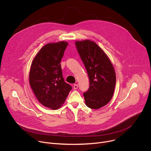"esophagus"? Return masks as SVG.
Instances as JSON below:
<instances>
[{"label": "esophagus", "instance_id": "esophagus-1", "mask_svg": "<svg viewBox=\"0 0 151 151\" xmlns=\"http://www.w3.org/2000/svg\"><path fill=\"white\" fill-rule=\"evenodd\" d=\"M78 84H75L73 85V89L74 90H76V89H78Z\"/></svg>", "mask_w": 151, "mask_h": 151}]
</instances>
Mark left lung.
Masks as SVG:
<instances>
[{"mask_svg": "<svg viewBox=\"0 0 151 151\" xmlns=\"http://www.w3.org/2000/svg\"><path fill=\"white\" fill-rule=\"evenodd\" d=\"M75 45L90 80V88L83 94L85 104L91 109H100L114 95L116 74L113 64L94 41H76Z\"/></svg>", "mask_w": 151, "mask_h": 151, "instance_id": "obj_1", "label": "left lung"}]
</instances>
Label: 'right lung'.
I'll use <instances>...</instances> for the list:
<instances>
[{"label":"right lung","instance_id":"right-lung-1","mask_svg":"<svg viewBox=\"0 0 151 151\" xmlns=\"http://www.w3.org/2000/svg\"><path fill=\"white\" fill-rule=\"evenodd\" d=\"M68 45L65 41L44 45L35 57L30 68L29 83L36 99L53 110L60 108L72 88L64 82L60 65Z\"/></svg>","mask_w":151,"mask_h":151}]
</instances>
